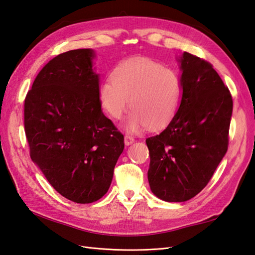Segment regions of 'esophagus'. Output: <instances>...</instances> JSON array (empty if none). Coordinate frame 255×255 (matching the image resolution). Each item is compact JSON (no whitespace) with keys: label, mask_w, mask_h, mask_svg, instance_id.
Here are the masks:
<instances>
[{"label":"esophagus","mask_w":255,"mask_h":255,"mask_svg":"<svg viewBox=\"0 0 255 255\" xmlns=\"http://www.w3.org/2000/svg\"><path fill=\"white\" fill-rule=\"evenodd\" d=\"M134 141H135L134 137L129 136V135H126V136H125V143H126L127 145H128V144H132Z\"/></svg>","instance_id":"esophagus-1"}]
</instances>
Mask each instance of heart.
<instances>
[{
  "label": "heart",
  "instance_id": "b5f03b06",
  "mask_svg": "<svg viewBox=\"0 0 255 255\" xmlns=\"http://www.w3.org/2000/svg\"><path fill=\"white\" fill-rule=\"evenodd\" d=\"M182 94L181 75L174 69L143 57L120 64L113 71V79H106L99 87L100 103L112 118L121 119L132 107L127 125L130 132L168 125L179 110Z\"/></svg>",
  "mask_w": 255,
  "mask_h": 255
}]
</instances>
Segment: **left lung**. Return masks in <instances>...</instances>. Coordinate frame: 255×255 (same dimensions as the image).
I'll list each match as a JSON object with an SVG mask.
<instances>
[{
  "label": "left lung",
  "instance_id": "8db88e82",
  "mask_svg": "<svg viewBox=\"0 0 255 255\" xmlns=\"http://www.w3.org/2000/svg\"><path fill=\"white\" fill-rule=\"evenodd\" d=\"M183 95L168 127L145 139L151 190L167 202H184L201 191L228 151L233 100L208 61L184 52Z\"/></svg>",
  "mask_w": 255,
  "mask_h": 255
}]
</instances>
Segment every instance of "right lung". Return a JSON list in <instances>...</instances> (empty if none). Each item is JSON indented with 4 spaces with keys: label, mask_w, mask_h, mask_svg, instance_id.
Wrapping results in <instances>:
<instances>
[{
    "label": "right lung",
    "mask_w": 255,
    "mask_h": 255,
    "mask_svg": "<svg viewBox=\"0 0 255 255\" xmlns=\"http://www.w3.org/2000/svg\"><path fill=\"white\" fill-rule=\"evenodd\" d=\"M95 52L71 50L51 59L24 101L29 155L57 192L91 203L109 190L125 137L99 100Z\"/></svg>",
    "instance_id": "right-lung-1"
}]
</instances>
